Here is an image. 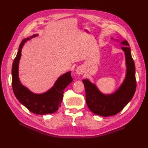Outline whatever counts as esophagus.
I'll return each mask as SVG.
<instances>
[{
	"mask_svg": "<svg viewBox=\"0 0 148 148\" xmlns=\"http://www.w3.org/2000/svg\"><path fill=\"white\" fill-rule=\"evenodd\" d=\"M82 72H83L82 70H81V69L79 67H78L76 69V72H77V74H82Z\"/></svg>",
	"mask_w": 148,
	"mask_h": 148,
	"instance_id": "1",
	"label": "esophagus"
}]
</instances>
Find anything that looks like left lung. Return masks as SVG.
<instances>
[{"label": "left lung", "mask_w": 148, "mask_h": 148, "mask_svg": "<svg viewBox=\"0 0 148 148\" xmlns=\"http://www.w3.org/2000/svg\"><path fill=\"white\" fill-rule=\"evenodd\" d=\"M114 40L123 46L121 48L125 53L126 61V76L121 85L114 92L104 94L90 80H83L85 88L86 102L89 109L94 114L104 117L116 115L120 112L132 99L136 89V68L129 44L126 40Z\"/></svg>", "instance_id": "left-lung-1"}]
</instances>
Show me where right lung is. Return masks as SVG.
Here are the masks:
<instances>
[{
  "label": "right lung",
  "instance_id": "obj_1",
  "mask_svg": "<svg viewBox=\"0 0 148 148\" xmlns=\"http://www.w3.org/2000/svg\"><path fill=\"white\" fill-rule=\"evenodd\" d=\"M37 36L38 34H34L24 39L19 46L12 66V86L14 95L22 105L34 114L45 115L57 111L61 105L64 89L73 79L71 77V71L66 72L58 78L51 88L42 93H34L22 84L19 78V62L21 50L25 43Z\"/></svg>",
  "mask_w": 148,
  "mask_h": 148
}]
</instances>
